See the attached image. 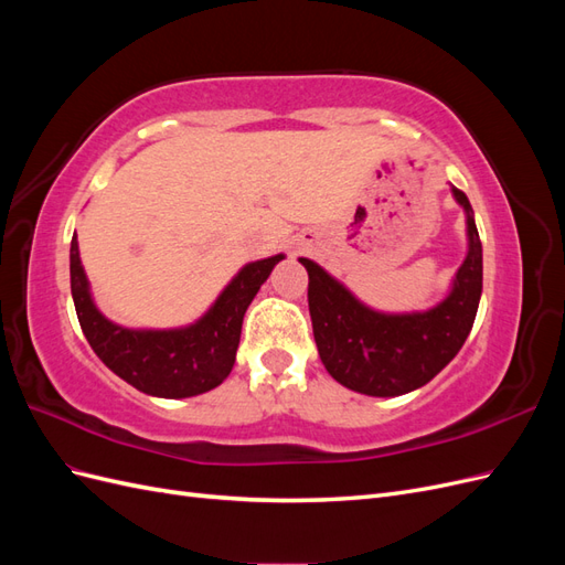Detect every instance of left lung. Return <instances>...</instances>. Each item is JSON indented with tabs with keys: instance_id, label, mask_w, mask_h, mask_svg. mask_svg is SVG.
<instances>
[{
	"instance_id": "left-lung-1",
	"label": "left lung",
	"mask_w": 565,
	"mask_h": 565,
	"mask_svg": "<svg viewBox=\"0 0 565 565\" xmlns=\"http://www.w3.org/2000/svg\"><path fill=\"white\" fill-rule=\"evenodd\" d=\"M467 214L469 252L450 295L429 311L382 313L358 301L316 262L309 270V311L320 361L332 377L365 396H403L431 382L465 344L483 289V247L469 198L452 185Z\"/></svg>"
}]
</instances>
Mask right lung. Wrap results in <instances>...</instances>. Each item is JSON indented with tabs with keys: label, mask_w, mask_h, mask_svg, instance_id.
I'll return each instance as SVG.
<instances>
[{
	"label": "right lung",
	"mask_w": 565,
	"mask_h": 565,
	"mask_svg": "<svg viewBox=\"0 0 565 565\" xmlns=\"http://www.w3.org/2000/svg\"><path fill=\"white\" fill-rule=\"evenodd\" d=\"M285 254L252 262L226 285L212 309L188 328L129 330L96 309L77 237L71 243V289L79 328L119 380L158 398H191L224 382L235 363L247 306Z\"/></svg>",
	"instance_id": "1"
}]
</instances>
